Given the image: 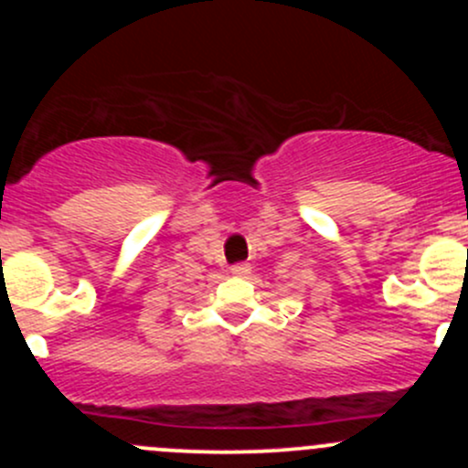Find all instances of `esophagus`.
Here are the masks:
<instances>
[{"label": "esophagus", "instance_id": "obj_1", "mask_svg": "<svg viewBox=\"0 0 468 468\" xmlns=\"http://www.w3.org/2000/svg\"><path fill=\"white\" fill-rule=\"evenodd\" d=\"M230 273H233L235 278H247L249 273H251V269H249V264H233V267H230Z\"/></svg>", "mask_w": 468, "mask_h": 468}]
</instances>
